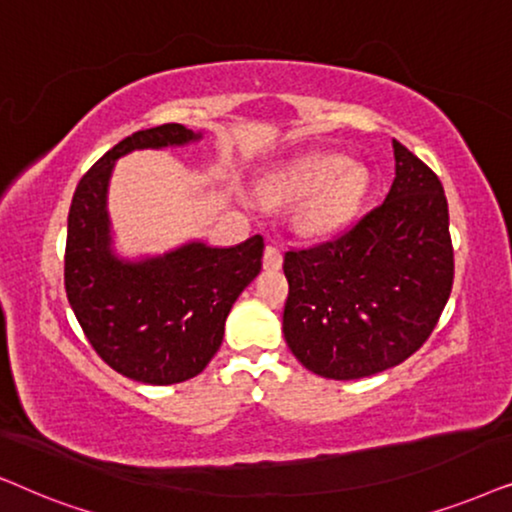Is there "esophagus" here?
Wrapping results in <instances>:
<instances>
[{
	"label": "esophagus",
	"instance_id": "obj_1",
	"mask_svg": "<svg viewBox=\"0 0 512 512\" xmlns=\"http://www.w3.org/2000/svg\"><path fill=\"white\" fill-rule=\"evenodd\" d=\"M264 269H269V271H278L283 267V252H281V248H278V245H267V248H264Z\"/></svg>",
	"mask_w": 512,
	"mask_h": 512
}]
</instances>
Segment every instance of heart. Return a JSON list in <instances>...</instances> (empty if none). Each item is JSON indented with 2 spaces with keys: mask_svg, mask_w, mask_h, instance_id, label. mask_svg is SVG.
<instances>
[{
  "mask_svg": "<svg viewBox=\"0 0 512 512\" xmlns=\"http://www.w3.org/2000/svg\"><path fill=\"white\" fill-rule=\"evenodd\" d=\"M370 175L337 154H306L288 163L264 182L274 201H302L297 222L306 234H332L356 217Z\"/></svg>",
  "mask_w": 512,
  "mask_h": 512,
  "instance_id": "b5f03b06",
  "label": "heart"
}]
</instances>
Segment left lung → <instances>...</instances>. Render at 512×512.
<instances>
[{"mask_svg": "<svg viewBox=\"0 0 512 512\" xmlns=\"http://www.w3.org/2000/svg\"><path fill=\"white\" fill-rule=\"evenodd\" d=\"M395 180L379 206L323 243L290 248L283 335L306 370L360 379L400 365L438 325L454 283L442 182L393 140Z\"/></svg>", "mask_w": 512, "mask_h": 512, "instance_id": "left-lung-1", "label": "left lung"}]
</instances>
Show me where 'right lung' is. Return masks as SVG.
I'll list each match as a JSON object with an SVG mask.
<instances>
[{"label": "right lung", "instance_id": "obj_1", "mask_svg": "<svg viewBox=\"0 0 512 512\" xmlns=\"http://www.w3.org/2000/svg\"><path fill=\"white\" fill-rule=\"evenodd\" d=\"M199 135L180 124L138 131L81 177L67 215L65 292L95 353L128 379L180 384L220 349L224 320L260 274L264 238L234 248L189 243L147 262H119L109 250L105 194L114 161L133 149L185 145Z\"/></svg>", "mask_w": 512, "mask_h": 512}]
</instances>
